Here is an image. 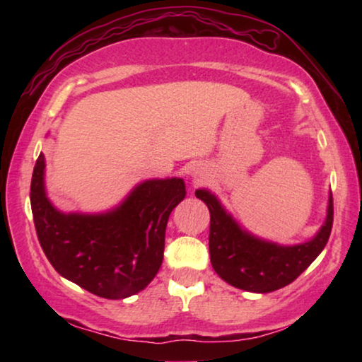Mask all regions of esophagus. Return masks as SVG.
<instances>
[{
  "instance_id": "obj_1",
  "label": "esophagus",
  "mask_w": 362,
  "mask_h": 362,
  "mask_svg": "<svg viewBox=\"0 0 362 362\" xmlns=\"http://www.w3.org/2000/svg\"><path fill=\"white\" fill-rule=\"evenodd\" d=\"M194 176H196V180L199 181V177H201V173H199V171H196V175H194Z\"/></svg>"
}]
</instances>
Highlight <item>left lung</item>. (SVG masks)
Segmentation results:
<instances>
[{"label":"left lung","instance_id":"8db88e82","mask_svg":"<svg viewBox=\"0 0 362 362\" xmlns=\"http://www.w3.org/2000/svg\"><path fill=\"white\" fill-rule=\"evenodd\" d=\"M196 197L204 201L211 212L209 254L216 274L235 288L254 293H269L298 279L325 249L333 227V194L325 226L315 239L291 247L247 234L209 191L197 189Z\"/></svg>","mask_w":362,"mask_h":362}]
</instances>
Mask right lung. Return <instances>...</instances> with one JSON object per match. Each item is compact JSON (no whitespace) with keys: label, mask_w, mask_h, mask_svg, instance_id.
<instances>
[{"label":"right lung","mask_w":362,"mask_h":362,"mask_svg":"<svg viewBox=\"0 0 362 362\" xmlns=\"http://www.w3.org/2000/svg\"><path fill=\"white\" fill-rule=\"evenodd\" d=\"M34 227L59 275L108 300L141 291L160 270L171 211L185 199V181L141 182L120 207L107 214H62L44 191V156L31 180Z\"/></svg>","instance_id":"1"}]
</instances>
